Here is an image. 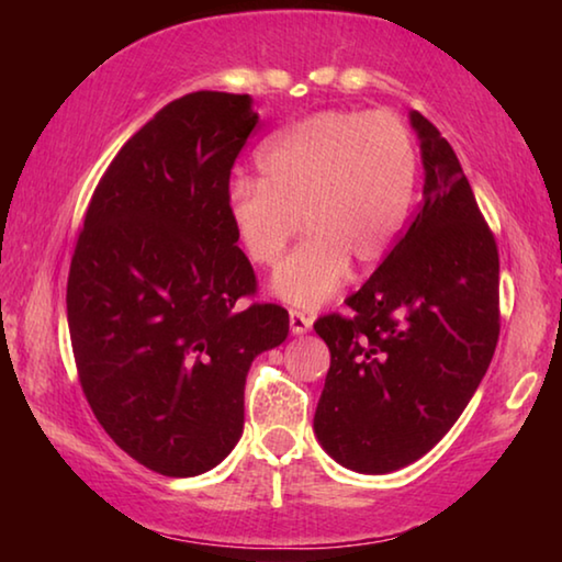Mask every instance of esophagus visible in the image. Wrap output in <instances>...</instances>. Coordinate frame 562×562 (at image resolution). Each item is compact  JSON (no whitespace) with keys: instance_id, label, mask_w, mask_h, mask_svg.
I'll return each mask as SVG.
<instances>
[{"instance_id":"esophagus-1","label":"esophagus","mask_w":562,"mask_h":562,"mask_svg":"<svg viewBox=\"0 0 562 562\" xmlns=\"http://www.w3.org/2000/svg\"><path fill=\"white\" fill-rule=\"evenodd\" d=\"M290 329L292 335H304V331L312 329V317L300 310H290Z\"/></svg>"}]
</instances>
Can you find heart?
<instances>
[{
  "instance_id": "1",
  "label": "heart",
  "mask_w": 562,
  "mask_h": 562,
  "mask_svg": "<svg viewBox=\"0 0 562 562\" xmlns=\"http://www.w3.org/2000/svg\"><path fill=\"white\" fill-rule=\"evenodd\" d=\"M260 180L237 178L227 217L250 262L272 268L302 221L310 235L272 278L284 302L317 307L394 250L416 201L418 148L406 123L379 111H319L265 140ZM303 215L300 216L299 213Z\"/></svg>"
}]
</instances>
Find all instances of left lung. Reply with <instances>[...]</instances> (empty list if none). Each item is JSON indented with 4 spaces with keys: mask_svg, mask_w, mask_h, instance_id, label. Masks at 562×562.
<instances>
[{
    "mask_svg": "<svg viewBox=\"0 0 562 562\" xmlns=\"http://www.w3.org/2000/svg\"><path fill=\"white\" fill-rule=\"evenodd\" d=\"M424 201L349 315L319 317L329 347L315 434L357 473L422 459L459 422L501 331L498 247L449 140L418 111Z\"/></svg>",
    "mask_w": 562,
    "mask_h": 562,
    "instance_id": "left-lung-1",
    "label": "left lung"
}]
</instances>
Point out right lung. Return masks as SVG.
Instances as JSON below:
<instances>
[{
    "label": "right lung",
    "instance_id": "obj_1",
    "mask_svg": "<svg viewBox=\"0 0 562 562\" xmlns=\"http://www.w3.org/2000/svg\"><path fill=\"white\" fill-rule=\"evenodd\" d=\"M247 93L195 91L133 133L93 190L66 317L83 396L113 443L170 479L215 469L243 436L252 359L288 310L240 307L258 280L227 217Z\"/></svg>",
    "mask_w": 562,
    "mask_h": 562
}]
</instances>
